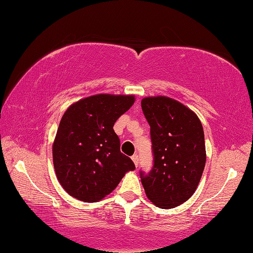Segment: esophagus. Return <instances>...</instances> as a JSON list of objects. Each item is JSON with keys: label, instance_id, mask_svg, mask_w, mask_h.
Instances as JSON below:
<instances>
[{"label": "esophagus", "instance_id": "1", "mask_svg": "<svg viewBox=\"0 0 253 253\" xmlns=\"http://www.w3.org/2000/svg\"><path fill=\"white\" fill-rule=\"evenodd\" d=\"M131 159L133 160L135 167H138V164H139V157H138V155H133V156L131 157Z\"/></svg>", "mask_w": 253, "mask_h": 253}]
</instances>
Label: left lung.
<instances>
[{"mask_svg":"<svg viewBox=\"0 0 253 253\" xmlns=\"http://www.w3.org/2000/svg\"><path fill=\"white\" fill-rule=\"evenodd\" d=\"M150 126L154 167L141 171L144 192L157 208L169 210L183 204L195 193L206 163L203 126L195 112L167 96L141 101Z\"/></svg>","mask_w":253,"mask_h":253,"instance_id":"8db88e82","label":"left lung"}]
</instances>
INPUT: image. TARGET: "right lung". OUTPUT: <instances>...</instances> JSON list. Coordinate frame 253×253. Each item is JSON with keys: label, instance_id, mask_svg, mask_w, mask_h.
Listing matches in <instances>:
<instances>
[{"label": "right lung", "instance_id": "add662e5", "mask_svg": "<svg viewBox=\"0 0 253 253\" xmlns=\"http://www.w3.org/2000/svg\"><path fill=\"white\" fill-rule=\"evenodd\" d=\"M134 101V95L97 94L66 110L52 144V160L57 179L70 196L98 202L113 192L127 171L134 170L113 130Z\"/></svg>", "mask_w": 253, "mask_h": 253}]
</instances>
